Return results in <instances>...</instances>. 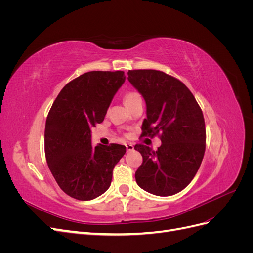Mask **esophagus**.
Returning <instances> with one entry per match:
<instances>
[{"mask_svg":"<svg viewBox=\"0 0 253 253\" xmlns=\"http://www.w3.org/2000/svg\"><path fill=\"white\" fill-rule=\"evenodd\" d=\"M126 151L129 152V151H133L134 150V145L132 143H126Z\"/></svg>","mask_w":253,"mask_h":253,"instance_id":"1","label":"esophagus"}]
</instances>
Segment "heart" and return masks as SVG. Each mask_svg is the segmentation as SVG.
<instances>
[{
    "label": "heart",
    "mask_w": 253,
    "mask_h": 253,
    "mask_svg": "<svg viewBox=\"0 0 253 253\" xmlns=\"http://www.w3.org/2000/svg\"><path fill=\"white\" fill-rule=\"evenodd\" d=\"M139 99H141L139 94L135 93V91H127V93L124 97V100H125L126 105L131 104V103H133V102H135L137 100H139Z\"/></svg>",
    "instance_id": "b5f03b06"
}]
</instances>
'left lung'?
Here are the masks:
<instances>
[{
  "label": "left lung",
  "mask_w": 253,
  "mask_h": 253,
  "mask_svg": "<svg viewBox=\"0 0 253 253\" xmlns=\"http://www.w3.org/2000/svg\"><path fill=\"white\" fill-rule=\"evenodd\" d=\"M127 75L147 104L141 136L160 134L162 140L157 151L135 145L143 158L135 173L137 185L158 196L178 193L194 178L204 158L203 112L189 88L170 75L155 70H134Z\"/></svg>",
  "instance_id": "1"
}]
</instances>
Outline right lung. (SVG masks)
Segmentation results:
<instances>
[{"mask_svg":"<svg viewBox=\"0 0 253 253\" xmlns=\"http://www.w3.org/2000/svg\"><path fill=\"white\" fill-rule=\"evenodd\" d=\"M125 72L94 71L68 82L52 103L45 125V156L63 192L90 201L111 186L113 169L125 145H91L90 128L101 124Z\"/></svg>","mask_w":253,"mask_h":253,"instance_id":"obj_1","label":"right lung"}]
</instances>
